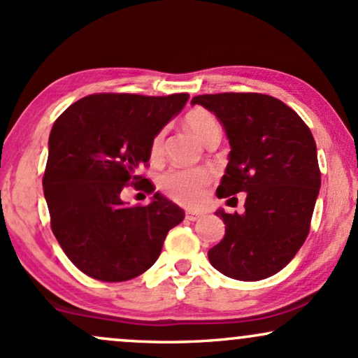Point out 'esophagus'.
<instances>
[{
  "label": "esophagus",
  "mask_w": 358,
  "mask_h": 358,
  "mask_svg": "<svg viewBox=\"0 0 358 358\" xmlns=\"http://www.w3.org/2000/svg\"><path fill=\"white\" fill-rule=\"evenodd\" d=\"M185 217H187V220H199L200 217H202V213H199V212H187L185 213Z\"/></svg>",
  "instance_id": "34e87169"
}]
</instances>
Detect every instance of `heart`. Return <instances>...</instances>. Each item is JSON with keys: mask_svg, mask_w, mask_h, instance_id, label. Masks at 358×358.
I'll return each instance as SVG.
<instances>
[{"mask_svg": "<svg viewBox=\"0 0 358 358\" xmlns=\"http://www.w3.org/2000/svg\"><path fill=\"white\" fill-rule=\"evenodd\" d=\"M185 126L196 139L205 143L212 134L220 133L219 121L205 109H192L185 116ZM163 150V134H156L151 141V158H159ZM212 182L210 171L205 168H182L171 170L162 176L159 188L168 199L183 207H202L207 202L208 185Z\"/></svg>", "mask_w": 358, "mask_h": 358, "instance_id": "obj_1", "label": "heart"}]
</instances>
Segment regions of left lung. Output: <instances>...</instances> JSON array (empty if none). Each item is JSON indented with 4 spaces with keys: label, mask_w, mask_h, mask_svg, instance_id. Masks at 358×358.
Listing matches in <instances>:
<instances>
[{
    "label": "left lung",
    "mask_w": 358,
    "mask_h": 358,
    "mask_svg": "<svg viewBox=\"0 0 358 358\" xmlns=\"http://www.w3.org/2000/svg\"><path fill=\"white\" fill-rule=\"evenodd\" d=\"M192 104L215 114L231 145L217 196L248 193L244 213L215 212L225 236L208 261L239 281L273 276L310 232L322 185L313 134L293 109L266 94H203Z\"/></svg>",
    "instance_id": "left-lung-1"
}]
</instances>
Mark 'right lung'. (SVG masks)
<instances>
[{
  "label": "right lung",
  "instance_id": "right-lung-1",
  "mask_svg": "<svg viewBox=\"0 0 358 358\" xmlns=\"http://www.w3.org/2000/svg\"><path fill=\"white\" fill-rule=\"evenodd\" d=\"M187 101L188 94H92L53 122L43 175L52 232L87 276L106 282L139 276L183 220L182 208L159 192L145 207L122 202L121 193L127 185L155 192L138 168L150 162L151 141Z\"/></svg>",
  "mask_w": 358,
  "mask_h": 358
}]
</instances>
